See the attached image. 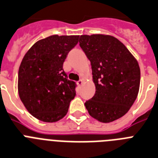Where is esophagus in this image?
<instances>
[{
    "instance_id": "1",
    "label": "esophagus",
    "mask_w": 158,
    "mask_h": 158,
    "mask_svg": "<svg viewBox=\"0 0 158 158\" xmlns=\"http://www.w3.org/2000/svg\"><path fill=\"white\" fill-rule=\"evenodd\" d=\"M83 79H80V80L78 81V82H77V84L79 85V86H81V85L83 84Z\"/></svg>"
}]
</instances>
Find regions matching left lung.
<instances>
[{
    "instance_id": "1",
    "label": "left lung",
    "mask_w": 158,
    "mask_h": 158,
    "mask_svg": "<svg viewBox=\"0 0 158 158\" xmlns=\"http://www.w3.org/2000/svg\"><path fill=\"white\" fill-rule=\"evenodd\" d=\"M79 45L92 68L95 94L85 102L89 114L107 123L124 116L136 100L141 71L136 58L114 36L82 35Z\"/></svg>"
}]
</instances>
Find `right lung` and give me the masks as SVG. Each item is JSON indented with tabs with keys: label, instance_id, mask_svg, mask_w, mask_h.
Here are the masks:
<instances>
[{
	"label": "right lung",
	"instance_id": "add662e5",
	"mask_svg": "<svg viewBox=\"0 0 158 158\" xmlns=\"http://www.w3.org/2000/svg\"><path fill=\"white\" fill-rule=\"evenodd\" d=\"M79 37L50 35L35 42L24 55L18 71V94L35 118L56 123L68 113L75 83L67 79L63 64Z\"/></svg>",
	"mask_w": 158,
	"mask_h": 158
}]
</instances>
